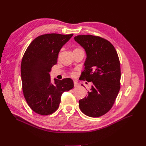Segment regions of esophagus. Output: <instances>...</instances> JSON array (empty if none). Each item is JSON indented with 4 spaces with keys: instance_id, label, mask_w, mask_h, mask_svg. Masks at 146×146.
I'll use <instances>...</instances> for the list:
<instances>
[{
    "instance_id": "esophagus-1",
    "label": "esophagus",
    "mask_w": 146,
    "mask_h": 146,
    "mask_svg": "<svg viewBox=\"0 0 146 146\" xmlns=\"http://www.w3.org/2000/svg\"><path fill=\"white\" fill-rule=\"evenodd\" d=\"M74 85H75V86H76V87H77V86H79V84L76 81H74Z\"/></svg>"
}]
</instances>
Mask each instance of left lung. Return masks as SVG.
Here are the masks:
<instances>
[{"instance_id": "8db88e82", "label": "left lung", "mask_w": 146, "mask_h": 146, "mask_svg": "<svg viewBox=\"0 0 146 146\" xmlns=\"http://www.w3.org/2000/svg\"><path fill=\"white\" fill-rule=\"evenodd\" d=\"M74 39L86 54L80 78L93 83L87 97L79 100L80 108L87 116L100 117L111 109L120 90L119 56L113 46L100 37L80 35Z\"/></svg>"}]
</instances>
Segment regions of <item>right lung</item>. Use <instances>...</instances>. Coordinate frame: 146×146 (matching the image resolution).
<instances>
[{"instance_id":"right-lung-1","label":"right lung","mask_w":146,"mask_h":146,"mask_svg":"<svg viewBox=\"0 0 146 146\" xmlns=\"http://www.w3.org/2000/svg\"><path fill=\"white\" fill-rule=\"evenodd\" d=\"M73 34H46L37 37L31 42L21 62L23 90L27 104L36 113L46 115L56 110L63 93L72 89V79H54L50 71L57 63L59 52Z\"/></svg>"}]
</instances>
